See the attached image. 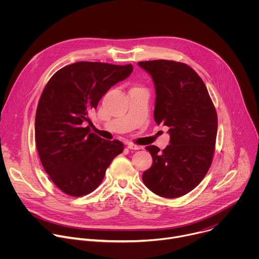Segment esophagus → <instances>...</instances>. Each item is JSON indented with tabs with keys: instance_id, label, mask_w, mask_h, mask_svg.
Here are the masks:
<instances>
[{
	"instance_id": "1",
	"label": "esophagus",
	"mask_w": 259,
	"mask_h": 259,
	"mask_svg": "<svg viewBox=\"0 0 259 259\" xmlns=\"http://www.w3.org/2000/svg\"><path fill=\"white\" fill-rule=\"evenodd\" d=\"M127 147H128L129 150H132V151H137V150H140V149H141V146L136 145V144H133V143H129V144L127 145Z\"/></svg>"
}]
</instances>
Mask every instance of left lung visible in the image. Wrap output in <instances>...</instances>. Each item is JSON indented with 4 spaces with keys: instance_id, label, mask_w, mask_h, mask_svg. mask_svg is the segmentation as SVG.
I'll use <instances>...</instances> for the list:
<instances>
[{
    "instance_id": "8db88e82",
    "label": "left lung",
    "mask_w": 259,
    "mask_h": 259,
    "mask_svg": "<svg viewBox=\"0 0 259 259\" xmlns=\"http://www.w3.org/2000/svg\"><path fill=\"white\" fill-rule=\"evenodd\" d=\"M156 89L154 118L169 127L170 144L160 151L146 146L153 165L142 181L154 194L173 199L193 191L207 174L213 159L217 115L198 73L186 63L172 60L140 61Z\"/></svg>"
}]
</instances>
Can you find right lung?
I'll list each match as a JSON object with an SVG mask.
<instances>
[{"mask_svg": "<svg viewBox=\"0 0 259 259\" xmlns=\"http://www.w3.org/2000/svg\"><path fill=\"white\" fill-rule=\"evenodd\" d=\"M133 71L131 64L80 61L56 71L43 90L34 121L41 163L64 194L81 197L101 183L124 146L90 132L88 115L101 97Z\"/></svg>", "mask_w": 259, "mask_h": 259, "instance_id": "add662e5", "label": "right lung"}]
</instances>
